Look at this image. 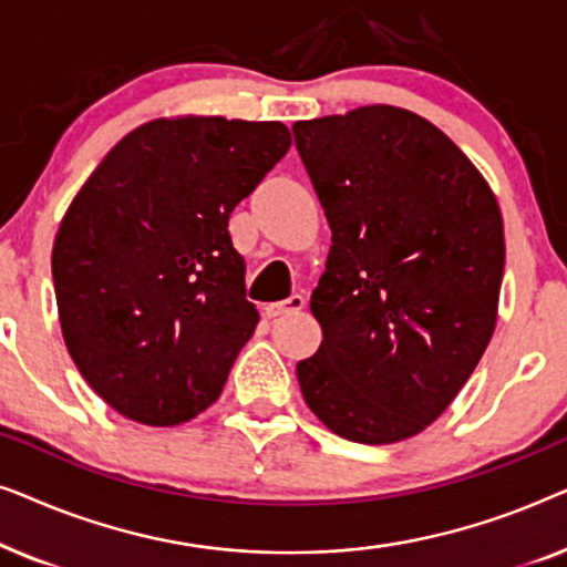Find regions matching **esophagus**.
<instances>
[{"instance_id":"34e87169","label":"esophagus","mask_w":567,"mask_h":567,"mask_svg":"<svg viewBox=\"0 0 567 567\" xmlns=\"http://www.w3.org/2000/svg\"><path fill=\"white\" fill-rule=\"evenodd\" d=\"M305 305H307L305 297H301V293H293V297L284 299V301H270V305L262 307V315L274 320V317H284V315L301 312V309H305Z\"/></svg>"}]
</instances>
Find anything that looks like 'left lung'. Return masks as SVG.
I'll return each instance as SVG.
<instances>
[{
	"label": "left lung",
	"instance_id": "left-lung-1",
	"mask_svg": "<svg viewBox=\"0 0 567 567\" xmlns=\"http://www.w3.org/2000/svg\"><path fill=\"white\" fill-rule=\"evenodd\" d=\"M332 247L309 301L322 328L297 363L309 410L359 444L429 429L483 359L506 262L498 198L444 131L363 105L293 123Z\"/></svg>",
	"mask_w": 567,
	"mask_h": 567
}]
</instances>
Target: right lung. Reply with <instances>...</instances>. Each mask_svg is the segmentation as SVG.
<instances>
[{
	"label": "right lung",
	"instance_id": "add662e5",
	"mask_svg": "<svg viewBox=\"0 0 567 567\" xmlns=\"http://www.w3.org/2000/svg\"><path fill=\"white\" fill-rule=\"evenodd\" d=\"M289 146L281 121L154 118L76 190L51 255L61 336L115 413L165 429L219 400L260 320L229 214Z\"/></svg>",
	"mask_w": 567,
	"mask_h": 567
}]
</instances>
